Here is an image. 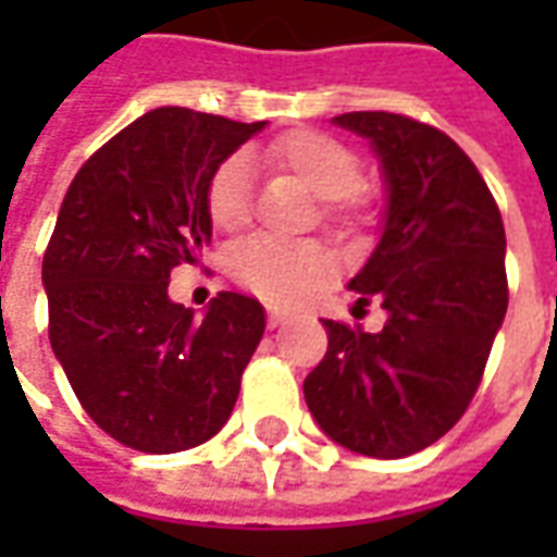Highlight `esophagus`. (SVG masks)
Returning <instances> with one entry per match:
<instances>
[{
    "instance_id": "esophagus-1",
    "label": "esophagus",
    "mask_w": 557,
    "mask_h": 557,
    "mask_svg": "<svg viewBox=\"0 0 557 557\" xmlns=\"http://www.w3.org/2000/svg\"><path fill=\"white\" fill-rule=\"evenodd\" d=\"M283 322H286V313L277 310V307H271V310H268V327H277L283 325Z\"/></svg>"
}]
</instances>
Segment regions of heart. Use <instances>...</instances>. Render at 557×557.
Listing matches in <instances>:
<instances>
[{"label":"heart","mask_w":557,"mask_h":557,"mask_svg":"<svg viewBox=\"0 0 557 557\" xmlns=\"http://www.w3.org/2000/svg\"><path fill=\"white\" fill-rule=\"evenodd\" d=\"M262 160L274 170L295 175L319 196V214L334 223H355L361 218L358 158L334 137L315 131H289L262 151ZM206 214L220 232H238L250 218L247 199V163L230 158L211 172L206 187ZM337 268V259L322 242H274L247 238L232 250L226 271L247 292L262 301L289 307L310 298Z\"/></svg>","instance_id":"b5f03b06"}]
</instances>
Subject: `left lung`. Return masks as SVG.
<instances>
[{"mask_svg":"<svg viewBox=\"0 0 557 557\" xmlns=\"http://www.w3.org/2000/svg\"><path fill=\"white\" fill-rule=\"evenodd\" d=\"M385 178L382 235L349 280L385 327L334 319L304 379L307 409L331 442L375 459L411 456L462 418L507 313L504 223L490 187L454 139L397 113H343Z\"/></svg>","mask_w":557,"mask_h":557,"instance_id":"8db88e82","label":"left lung"}]
</instances>
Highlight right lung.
<instances>
[{
    "mask_svg": "<svg viewBox=\"0 0 557 557\" xmlns=\"http://www.w3.org/2000/svg\"><path fill=\"white\" fill-rule=\"evenodd\" d=\"M262 127L160 107L98 148L62 199L41 268L50 346L89 418L134 450L218 435L265 334L256 298L220 292L194 319L166 292L211 242V172Z\"/></svg>",
    "mask_w": 557,
    "mask_h": 557,
    "instance_id": "1",
    "label": "right lung"
}]
</instances>
